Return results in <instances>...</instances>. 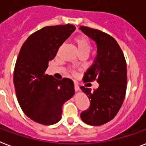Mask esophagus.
<instances>
[{"instance_id":"1","label":"esophagus","mask_w":146,"mask_h":146,"mask_svg":"<svg viewBox=\"0 0 146 146\" xmlns=\"http://www.w3.org/2000/svg\"><path fill=\"white\" fill-rule=\"evenodd\" d=\"M74 90H75V91H78V90H79V86H78L77 84L75 83V82H74Z\"/></svg>"}]
</instances>
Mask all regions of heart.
Masks as SVG:
<instances>
[{
  "label": "heart",
  "mask_w": 146,
  "mask_h": 146,
  "mask_svg": "<svg viewBox=\"0 0 146 146\" xmlns=\"http://www.w3.org/2000/svg\"><path fill=\"white\" fill-rule=\"evenodd\" d=\"M74 41H75V43L77 45L79 54H84V53L88 54H89V52L92 49V44L87 37L85 36H79L75 38ZM60 49H61V46L59 47L58 51H60ZM70 72L72 74H75V71H74V70H70Z\"/></svg>",
  "instance_id": "heart-1"
}]
</instances>
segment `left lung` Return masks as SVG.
I'll return each instance as SVG.
<instances>
[{"label": "left lung", "instance_id": "left-lung-1", "mask_svg": "<svg viewBox=\"0 0 146 146\" xmlns=\"http://www.w3.org/2000/svg\"><path fill=\"white\" fill-rule=\"evenodd\" d=\"M80 29L97 45L95 63L82 80L99 83L93 92L81 86L90 100L89 108L81 113V118L86 124L100 126L113 119L122 106L127 89V64L123 51L111 36L86 26H80Z\"/></svg>", "mask_w": 146, "mask_h": 146}]
</instances>
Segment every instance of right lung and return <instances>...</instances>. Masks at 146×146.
<instances>
[{"mask_svg":"<svg viewBox=\"0 0 146 146\" xmlns=\"http://www.w3.org/2000/svg\"><path fill=\"white\" fill-rule=\"evenodd\" d=\"M75 29L71 24L46 26L29 36L19 51L13 78L17 100L25 115L36 123H57L63 104L74 95L72 79L57 80L46 70Z\"/></svg>","mask_w":146,"mask_h":146,"instance_id":"right-lung-1","label":"right lung"}]
</instances>
